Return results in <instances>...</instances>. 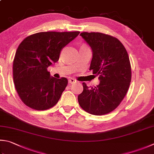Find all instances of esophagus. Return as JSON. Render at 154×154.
I'll return each mask as SVG.
<instances>
[{
    "label": "esophagus",
    "instance_id": "obj_1",
    "mask_svg": "<svg viewBox=\"0 0 154 154\" xmlns=\"http://www.w3.org/2000/svg\"><path fill=\"white\" fill-rule=\"evenodd\" d=\"M77 81L74 79V78H69V80H68V82L69 84H71V85H72V84H74V83H76Z\"/></svg>",
    "mask_w": 154,
    "mask_h": 154
}]
</instances>
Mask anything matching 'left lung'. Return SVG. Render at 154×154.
Instances as JSON below:
<instances>
[{"label":"left lung","instance_id":"obj_1","mask_svg":"<svg viewBox=\"0 0 154 154\" xmlns=\"http://www.w3.org/2000/svg\"><path fill=\"white\" fill-rule=\"evenodd\" d=\"M80 35L91 48L90 70L98 76L100 83L91 88L83 82L78 103L90 114H107L119 105L129 89L131 68L128 54L119 40L109 35L83 32Z\"/></svg>","mask_w":154,"mask_h":154}]
</instances>
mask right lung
<instances>
[{"label": "right lung", "mask_w": 154, "mask_h": 154, "mask_svg": "<svg viewBox=\"0 0 154 154\" xmlns=\"http://www.w3.org/2000/svg\"><path fill=\"white\" fill-rule=\"evenodd\" d=\"M79 33L40 32L28 36L20 43L13 61V80L25 104L43 111L58 102L68 80L51 76L48 68L58 61L62 49Z\"/></svg>", "instance_id": "1"}]
</instances>
